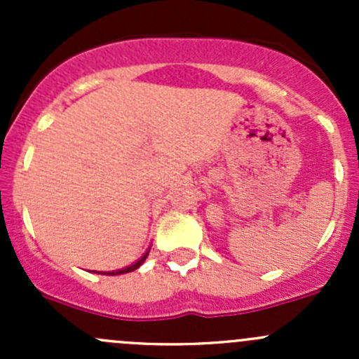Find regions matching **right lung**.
I'll return each instance as SVG.
<instances>
[{
  "mask_svg": "<svg viewBox=\"0 0 359 359\" xmlns=\"http://www.w3.org/2000/svg\"><path fill=\"white\" fill-rule=\"evenodd\" d=\"M147 255H149V250H147V252L144 253V255L140 257V259L137 260V262H133L132 266L125 267V269H119V271H111V273H107V274H125V273H132V271H135L137 267H140V266H142V262H144V260L147 259Z\"/></svg>",
  "mask_w": 359,
  "mask_h": 359,
  "instance_id": "1",
  "label": "right lung"
}]
</instances>
